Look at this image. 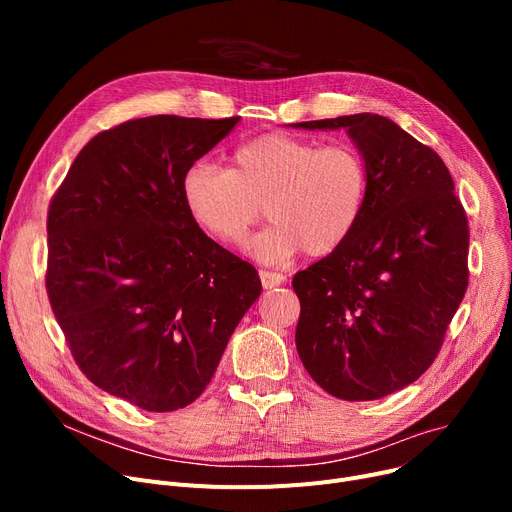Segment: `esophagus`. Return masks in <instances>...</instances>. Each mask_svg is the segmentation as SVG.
<instances>
[{
	"label": "esophagus",
	"instance_id": "34e87169",
	"mask_svg": "<svg viewBox=\"0 0 512 512\" xmlns=\"http://www.w3.org/2000/svg\"><path fill=\"white\" fill-rule=\"evenodd\" d=\"M259 278H261V284H263L265 290H267V288H276V286H280V284L286 282V276L276 274V272H265V270L259 272Z\"/></svg>",
	"mask_w": 512,
	"mask_h": 512
}]
</instances>
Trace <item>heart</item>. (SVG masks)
<instances>
[{
  "instance_id": "heart-1",
  "label": "heart",
  "mask_w": 512,
  "mask_h": 512,
  "mask_svg": "<svg viewBox=\"0 0 512 512\" xmlns=\"http://www.w3.org/2000/svg\"><path fill=\"white\" fill-rule=\"evenodd\" d=\"M180 188L195 222L226 245L242 240L265 203L270 224L247 242V251L261 263L280 265L303 249L313 257L336 251L361 218L369 176L353 145L319 147L270 132L236 147L230 170L193 161Z\"/></svg>"
}]
</instances>
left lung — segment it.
I'll list each match as a JSON object with an SVG mask.
<instances>
[{"label":"left lung","instance_id":"1","mask_svg":"<svg viewBox=\"0 0 512 512\" xmlns=\"http://www.w3.org/2000/svg\"><path fill=\"white\" fill-rule=\"evenodd\" d=\"M294 128H344L369 176L351 236L292 278L297 351L328 394L384 398L434 363L465 297L467 215L440 155L390 118L353 114Z\"/></svg>","mask_w":512,"mask_h":512}]
</instances>
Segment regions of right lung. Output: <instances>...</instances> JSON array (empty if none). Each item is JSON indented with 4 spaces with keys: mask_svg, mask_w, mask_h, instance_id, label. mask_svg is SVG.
Segmentation results:
<instances>
[{
    "mask_svg": "<svg viewBox=\"0 0 512 512\" xmlns=\"http://www.w3.org/2000/svg\"><path fill=\"white\" fill-rule=\"evenodd\" d=\"M238 120L103 130L49 205L45 286L72 357L97 388L151 413L201 396L261 294L255 267L199 228L180 188Z\"/></svg>",
    "mask_w": 512,
    "mask_h": 512,
    "instance_id": "right-lung-1",
    "label": "right lung"
}]
</instances>
